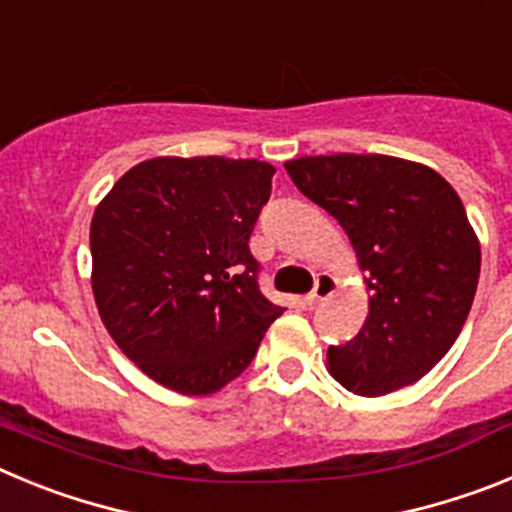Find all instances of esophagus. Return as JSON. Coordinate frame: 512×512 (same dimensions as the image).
<instances>
[{"mask_svg": "<svg viewBox=\"0 0 512 512\" xmlns=\"http://www.w3.org/2000/svg\"><path fill=\"white\" fill-rule=\"evenodd\" d=\"M333 292H336V279L330 277V274H318V279H315V287H312V292L307 295V305L310 307L320 305V302L328 300Z\"/></svg>", "mask_w": 512, "mask_h": 512, "instance_id": "34e87169", "label": "esophagus"}]
</instances>
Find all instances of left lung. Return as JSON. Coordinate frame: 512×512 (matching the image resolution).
Masks as SVG:
<instances>
[{
  "mask_svg": "<svg viewBox=\"0 0 512 512\" xmlns=\"http://www.w3.org/2000/svg\"><path fill=\"white\" fill-rule=\"evenodd\" d=\"M284 169L341 223L372 292L356 338L328 348V372L364 397L415 384L454 346L477 292L482 253L459 194L428 166L382 153Z\"/></svg>",
  "mask_w": 512,
  "mask_h": 512,
  "instance_id": "1",
  "label": "left lung"
}]
</instances>
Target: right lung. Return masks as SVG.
Segmentation results:
<instances>
[{
	"label": "right lung",
	"instance_id": "right-lung-1",
	"mask_svg": "<svg viewBox=\"0 0 512 512\" xmlns=\"http://www.w3.org/2000/svg\"><path fill=\"white\" fill-rule=\"evenodd\" d=\"M274 166L161 156L133 166L97 205L92 289L104 328L140 372L212 395L253 361L282 307L259 289L248 238Z\"/></svg>",
	"mask_w": 512,
	"mask_h": 512
}]
</instances>
